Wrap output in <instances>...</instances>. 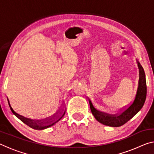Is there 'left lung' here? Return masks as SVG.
I'll list each match as a JSON object with an SVG mask.
<instances>
[{
  "label": "left lung",
  "instance_id": "8db88e82",
  "mask_svg": "<svg viewBox=\"0 0 154 154\" xmlns=\"http://www.w3.org/2000/svg\"><path fill=\"white\" fill-rule=\"evenodd\" d=\"M137 62L139 71V84H138L137 94L134 101L128 107L118 114L112 115L97 110L94 108L91 100H89L92 113L96 120L100 123L111 127L121 126L133 118L143 107L146 99V95H147L145 74L144 69L139 62L137 60Z\"/></svg>",
  "mask_w": 154,
  "mask_h": 154
}]
</instances>
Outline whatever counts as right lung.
I'll return each mask as SVG.
<instances>
[{"instance_id":"1","label":"right lung","mask_w":154,"mask_h":154,"mask_svg":"<svg viewBox=\"0 0 154 154\" xmlns=\"http://www.w3.org/2000/svg\"><path fill=\"white\" fill-rule=\"evenodd\" d=\"M8 103H9V105L10 106V109L12 111V113H14L17 118H19L21 121L24 122L25 124H26L27 126H28L32 128L35 129V130H44L48 128H49L53 126V125L57 123L58 121L60 120V119L63 118V116L65 114V111H63V112L60 114L58 118H57L54 121H51V118H46V119H32V118H26L24 116H20V115L17 114V113H15L14 111V109H12L11 106L10 105L9 101L8 100Z\"/></svg>"}]
</instances>
